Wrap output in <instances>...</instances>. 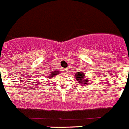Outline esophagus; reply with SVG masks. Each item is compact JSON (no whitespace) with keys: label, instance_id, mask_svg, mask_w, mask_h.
Returning a JSON list of instances; mask_svg holds the SVG:
<instances>
[{"label":"esophagus","instance_id":"1","mask_svg":"<svg viewBox=\"0 0 129 129\" xmlns=\"http://www.w3.org/2000/svg\"><path fill=\"white\" fill-rule=\"evenodd\" d=\"M62 71H63L64 74H67V72H68V69H64L63 70H62Z\"/></svg>","mask_w":129,"mask_h":129}]
</instances>
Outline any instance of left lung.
<instances>
[{
    "instance_id": "8db88e82",
    "label": "left lung",
    "mask_w": 129,
    "mask_h": 129,
    "mask_svg": "<svg viewBox=\"0 0 129 129\" xmlns=\"http://www.w3.org/2000/svg\"><path fill=\"white\" fill-rule=\"evenodd\" d=\"M75 78L78 81V83H80V84H83V85H85L87 83V81H89V80H87L85 78V74L83 72H77L75 74Z\"/></svg>"
}]
</instances>
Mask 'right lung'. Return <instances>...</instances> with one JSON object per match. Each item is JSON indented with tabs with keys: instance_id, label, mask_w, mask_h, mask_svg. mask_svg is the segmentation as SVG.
<instances>
[{
	"instance_id": "obj_1",
	"label": "right lung",
	"mask_w": 129,
	"mask_h": 129,
	"mask_svg": "<svg viewBox=\"0 0 129 129\" xmlns=\"http://www.w3.org/2000/svg\"><path fill=\"white\" fill-rule=\"evenodd\" d=\"M59 74V71H58V70H55V71H54V72H51V73L49 74V75L48 76V78L50 79L51 78H53V77H55L56 75Z\"/></svg>"
}]
</instances>
